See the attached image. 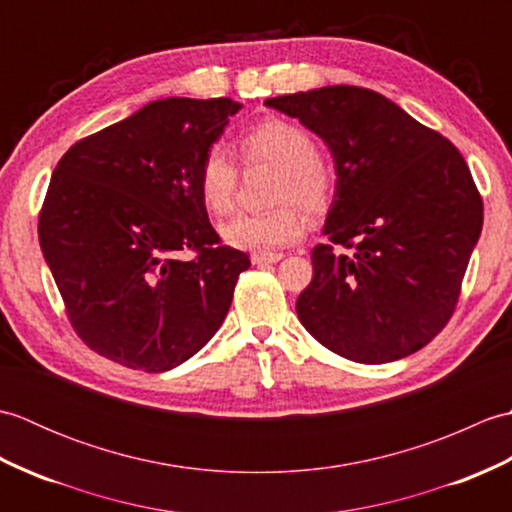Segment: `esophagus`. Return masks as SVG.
I'll return each mask as SVG.
<instances>
[{"instance_id":"obj_1","label":"esophagus","mask_w":512,"mask_h":512,"mask_svg":"<svg viewBox=\"0 0 512 512\" xmlns=\"http://www.w3.org/2000/svg\"><path fill=\"white\" fill-rule=\"evenodd\" d=\"M284 259V255L281 253H253L250 255V262H253L255 266H264V264H277Z\"/></svg>"}]
</instances>
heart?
I'll return each instance as SVG.
<instances>
[{"label":"heart","mask_w":512,"mask_h":512,"mask_svg":"<svg viewBox=\"0 0 512 512\" xmlns=\"http://www.w3.org/2000/svg\"><path fill=\"white\" fill-rule=\"evenodd\" d=\"M239 149L248 165L264 162L275 167V209L264 213H242L222 226L228 246L242 250H277L299 242L306 233V217L297 209L321 213L330 206L336 191V171L328 160L317 156V140L299 125L279 118L257 123L239 138ZM198 187L206 209L215 215L231 213L237 191V167L231 154L220 145L202 158Z\"/></svg>","instance_id":"obj_1"}]
</instances>
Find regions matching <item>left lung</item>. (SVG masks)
<instances>
[{
	"instance_id": "left-lung-1",
	"label": "left lung",
	"mask_w": 512,
	"mask_h": 512,
	"mask_svg": "<svg viewBox=\"0 0 512 512\" xmlns=\"http://www.w3.org/2000/svg\"><path fill=\"white\" fill-rule=\"evenodd\" d=\"M299 118L334 158L336 191L312 250L297 317L314 339L356 363L405 358L455 310L482 233V198L462 154L383 94L325 85L266 99ZM357 242L354 243L353 239Z\"/></svg>"
}]
</instances>
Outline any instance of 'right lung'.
Here are the masks:
<instances>
[{
	"mask_svg": "<svg viewBox=\"0 0 512 512\" xmlns=\"http://www.w3.org/2000/svg\"><path fill=\"white\" fill-rule=\"evenodd\" d=\"M239 110L233 99L154 101L59 160L39 244L72 328L96 354L167 372L220 330L250 259L220 244L198 173Z\"/></svg>",
	"mask_w": 512,
	"mask_h": 512,
	"instance_id": "right-lung-1",
	"label": "right lung"
}]
</instances>
